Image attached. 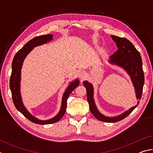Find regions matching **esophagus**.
Returning a JSON list of instances; mask_svg holds the SVG:
<instances>
[{
	"mask_svg": "<svg viewBox=\"0 0 153 153\" xmlns=\"http://www.w3.org/2000/svg\"><path fill=\"white\" fill-rule=\"evenodd\" d=\"M77 74H78V76L79 77V78L81 79L82 80L84 79L85 77H86V73L84 71H79L78 73H77Z\"/></svg>",
	"mask_w": 153,
	"mask_h": 153,
	"instance_id": "obj_1",
	"label": "esophagus"
}]
</instances>
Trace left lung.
<instances>
[{"mask_svg": "<svg viewBox=\"0 0 153 153\" xmlns=\"http://www.w3.org/2000/svg\"><path fill=\"white\" fill-rule=\"evenodd\" d=\"M111 36L116 43L118 50L110 56L108 62L111 65L122 68L130 77L136 93V99L138 100L137 105L119 115L114 117L106 116L100 112L96 105L93 85L86 80L83 82V84L86 88L88 102L92 115L100 121L107 123H115L126 118L139 104L143 90L144 76L140 54L136 50L133 44L126 38H120L116 36Z\"/></svg>", "mask_w": 153, "mask_h": 153, "instance_id": "8db88e82", "label": "left lung"}]
</instances>
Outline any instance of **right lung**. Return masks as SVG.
<instances>
[{"label":"right lung","mask_w":153,"mask_h":153,"mask_svg":"<svg viewBox=\"0 0 153 153\" xmlns=\"http://www.w3.org/2000/svg\"><path fill=\"white\" fill-rule=\"evenodd\" d=\"M53 39V34L42 35L37 37L33 38V39L30 40L27 43L23 46L20 50L17 52L15 55L13 60L12 62V73L10 79V89H11L13 100L17 109L22 113L27 120L32 122L40 124V125H46V124H51L57 122L63 117L67 108V100L69 97L72 91L79 86V80L76 78V79L71 81L65 92L62 97L61 106L59 113L56 114L55 117L46 120H41L40 119L34 117L32 115L28 110L25 107L23 102L22 94H21V76H22V68L23 63L25 59L26 58L28 54L32 51L36 46H41L46 44Z\"/></svg>","instance_id":"1"}]
</instances>
